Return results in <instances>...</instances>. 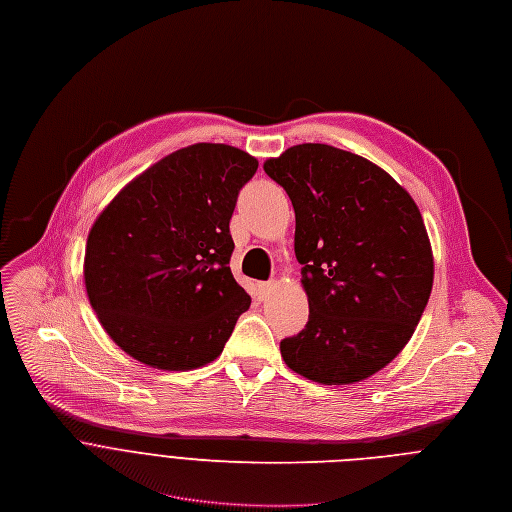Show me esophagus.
I'll list each match as a JSON object with an SVG mask.
<instances>
[{"instance_id":"34e87169","label":"esophagus","mask_w":512,"mask_h":512,"mask_svg":"<svg viewBox=\"0 0 512 512\" xmlns=\"http://www.w3.org/2000/svg\"><path fill=\"white\" fill-rule=\"evenodd\" d=\"M274 286H276V282H274V280L258 282V284H256V298H258V300H264V298H268V296H270V292L274 290Z\"/></svg>"}]
</instances>
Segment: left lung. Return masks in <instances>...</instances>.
<instances>
[{"label": "left lung", "instance_id": "left-lung-1", "mask_svg": "<svg viewBox=\"0 0 512 512\" xmlns=\"http://www.w3.org/2000/svg\"><path fill=\"white\" fill-rule=\"evenodd\" d=\"M264 171L288 193L309 323L280 341L286 365L343 385L383 369L414 335L434 258L412 195L349 151L302 143Z\"/></svg>", "mask_w": 512, "mask_h": 512}]
</instances>
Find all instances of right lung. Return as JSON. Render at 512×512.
Returning a JSON list of instances; mask_svg holds the SVG:
<instances>
[{"instance_id": "add662e5", "label": "right lung", "mask_w": 512, "mask_h": 512, "mask_svg": "<svg viewBox=\"0 0 512 512\" xmlns=\"http://www.w3.org/2000/svg\"><path fill=\"white\" fill-rule=\"evenodd\" d=\"M258 161L216 143L179 149L131 181L94 222L84 256L92 309L137 361H214L250 294L230 270V220Z\"/></svg>"}]
</instances>
